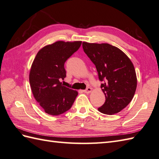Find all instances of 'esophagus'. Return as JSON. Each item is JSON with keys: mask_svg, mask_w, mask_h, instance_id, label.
I'll return each mask as SVG.
<instances>
[{"mask_svg": "<svg viewBox=\"0 0 159 159\" xmlns=\"http://www.w3.org/2000/svg\"><path fill=\"white\" fill-rule=\"evenodd\" d=\"M92 92V89L91 88V87H87L85 90H84V92L85 93H90Z\"/></svg>", "mask_w": 159, "mask_h": 159, "instance_id": "1", "label": "esophagus"}]
</instances>
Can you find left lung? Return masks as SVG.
I'll return each instance as SVG.
<instances>
[{
    "label": "left lung",
    "mask_w": 159,
    "mask_h": 159,
    "mask_svg": "<svg viewBox=\"0 0 159 159\" xmlns=\"http://www.w3.org/2000/svg\"><path fill=\"white\" fill-rule=\"evenodd\" d=\"M84 52L96 66L105 102L100 113L113 115L128 106L135 93L137 79L133 63L123 51L109 43L83 42Z\"/></svg>",
    "instance_id": "left-lung-1"
}]
</instances>
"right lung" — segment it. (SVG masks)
<instances>
[{"mask_svg":"<svg viewBox=\"0 0 159 159\" xmlns=\"http://www.w3.org/2000/svg\"><path fill=\"white\" fill-rule=\"evenodd\" d=\"M81 41H57L40 49L33 61L29 82L35 99L45 113L58 116L68 111L78 92L63 86L64 63L81 45Z\"/></svg>","mask_w":159,"mask_h":159,"instance_id":"obj_1","label":"right lung"}]
</instances>
